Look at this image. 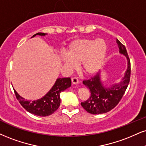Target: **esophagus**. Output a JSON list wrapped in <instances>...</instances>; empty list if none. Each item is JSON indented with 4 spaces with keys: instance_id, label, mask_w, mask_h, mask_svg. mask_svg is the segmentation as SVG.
<instances>
[{
    "instance_id": "obj_1",
    "label": "esophagus",
    "mask_w": 146,
    "mask_h": 146,
    "mask_svg": "<svg viewBox=\"0 0 146 146\" xmlns=\"http://www.w3.org/2000/svg\"><path fill=\"white\" fill-rule=\"evenodd\" d=\"M71 82H72V83H73V84H78V82H79V80H78V79L77 78H71Z\"/></svg>"
}]
</instances>
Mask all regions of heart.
<instances>
[{
	"label": "heart",
	"mask_w": 146,
	"mask_h": 146,
	"mask_svg": "<svg viewBox=\"0 0 146 146\" xmlns=\"http://www.w3.org/2000/svg\"><path fill=\"white\" fill-rule=\"evenodd\" d=\"M107 54V45L102 38L75 40L68 45L66 55L60 56L66 69H75L80 63L81 70L86 75L95 74L103 66Z\"/></svg>",
	"instance_id": "obj_1"
}]
</instances>
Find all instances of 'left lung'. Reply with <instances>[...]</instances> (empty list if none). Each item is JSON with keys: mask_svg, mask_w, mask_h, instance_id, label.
Segmentation results:
<instances>
[{"mask_svg": "<svg viewBox=\"0 0 146 146\" xmlns=\"http://www.w3.org/2000/svg\"><path fill=\"white\" fill-rule=\"evenodd\" d=\"M116 42L120 52L127 58L128 68L122 81L113 84L111 87L103 86L100 80L99 73L88 80L83 81V84L90 91V96L86 101L82 102L81 105L90 113H104L113 110L122 99L129 84L131 78L130 58L125 46L118 39H116Z\"/></svg>", "mask_w": 146, "mask_h": 146, "instance_id": "left-lung-1", "label": "left lung"}]
</instances>
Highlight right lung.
<instances>
[{"instance_id":"obj_1","label":"right lung","mask_w":146,"mask_h":146,"mask_svg":"<svg viewBox=\"0 0 146 146\" xmlns=\"http://www.w3.org/2000/svg\"><path fill=\"white\" fill-rule=\"evenodd\" d=\"M36 35L45 36L46 33H38L33 35L32 37ZM71 86V80L70 78L57 79L52 89L43 98L33 101H26L19 95L14 89L13 90L17 99L26 111L36 115L44 117L51 115L58 110L60 104V94Z\"/></svg>"}]
</instances>
